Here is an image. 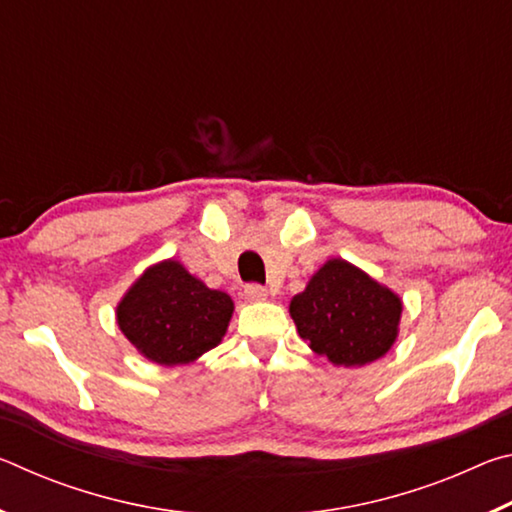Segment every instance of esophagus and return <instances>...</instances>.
Segmentation results:
<instances>
[{
	"label": "esophagus",
	"mask_w": 512,
	"mask_h": 512,
	"mask_svg": "<svg viewBox=\"0 0 512 512\" xmlns=\"http://www.w3.org/2000/svg\"><path fill=\"white\" fill-rule=\"evenodd\" d=\"M244 296H246L248 300H253V302L266 300V298H268V289L262 287V284H246V287H244Z\"/></svg>",
	"instance_id": "34e87169"
}]
</instances>
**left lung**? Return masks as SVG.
Instances as JSON below:
<instances>
[{
  "label": "left lung",
  "mask_w": 512,
  "mask_h": 512,
  "mask_svg": "<svg viewBox=\"0 0 512 512\" xmlns=\"http://www.w3.org/2000/svg\"><path fill=\"white\" fill-rule=\"evenodd\" d=\"M289 311L311 350L332 363L363 366L391 350L402 302L359 268L329 259Z\"/></svg>",
  "instance_id": "8db88e82"
}]
</instances>
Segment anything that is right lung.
Returning <instances> with one entry per match:
<instances>
[{
  "label": "right lung",
  "instance_id": "add662e5",
  "mask_svg": "<svg viewBox=\"0 0 512 512\" xmlns=\"http://www.w3.org/2000/svg\"><path fill=\"white\" fill-rule=\"evenodd\" d=\"M228 293L207 289L178 262L146 271L117 307V323L146 359L189 363L221 343L232 316Z\"/></svg>",
  "mask_w": 512,
  "mask_h": 512
}]
</instances>
